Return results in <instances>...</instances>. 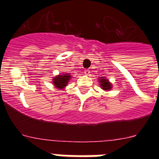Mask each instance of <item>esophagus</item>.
<instances>
[{
  "instance_id": "esophagus-1",
  "label": "esophagus",
  "mask_w": 159,
  "mask_h": 159,
  "mask_svg": "<svg viewBox=\"0 0 159 159\" xmlns=\"http://www.w3.org/2000/svg\"><path fill=\"white\" fill-rule=\"evenodd\" d=\"M90 73H91V71H90L89 69L84 70V74L86 75H90Z\"/></svg>"
}]
</instances>
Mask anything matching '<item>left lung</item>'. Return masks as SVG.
Here are the masks:
<instances>
[{
  "label": "left lung",
  "mask_w": 159,
  "mask_h": 159,
  "mask_svg": "<svg viewBox=\"0 0 159 159\" xmlns=\"http://www.w3.org/2000/svg\"><path fill=\"white\" fill-rule=\"evenodd\" d=\"M99 81L102 89L105 90V91H109V90L111 89V83L109 82V80H107L106 78H104V77H99Z\"/></svg>",
  "instance_id": "obj_1"
}]
</instances>
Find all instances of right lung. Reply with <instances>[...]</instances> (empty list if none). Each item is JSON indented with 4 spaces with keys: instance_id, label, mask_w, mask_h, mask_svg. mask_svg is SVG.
I'll use <instances>...</instances> for the list:
<instances>
[{
    "instance_id": "1",
    "label": "right lung",
    "mask_w": 159,
    "mask_h": 159,
    "mask_svg": "<svg viewBox=\"0 0 159 159\" xmlns=\"http://www.w3.org/2000/svg\"><path fill=\"white\" fill-rule=\"evenodd\" d=\"M71 79V75L69 73H64L63 75H59L57 76H55L52 80V83L54 86L60 90L64 89L67 86V83L69 82Z\"/></svg>"
}]
</instances>
